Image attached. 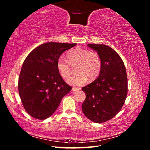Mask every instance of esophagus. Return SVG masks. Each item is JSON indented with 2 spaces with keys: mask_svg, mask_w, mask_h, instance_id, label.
I'll return each instance as SVG.
<instances>
[{
  "mask_svg": "<svg viewBox=\"0 0 150 150\" xmlns=\"http://www.w3.org/2000/svg\"><path fill=\"white\" fill-rule=\"evenodd\" d=\"M80 88H72V91H79V90H80Z\"/></svg>",
  "mask_w": 150,
  "mask_h": 150,
  "instance_id": "1",
  "label": "esophagus"
}]
</instances>
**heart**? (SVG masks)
<instances>
[{"label":"heart","instance_id":"b5f03b06","mask_svg":"<svg viewBox=\"0 0 150 150\" xmlns=\"http://www.w3.org/2000/svg\"><path fill=\"white\" fill-rule=\"evenodd\" d=\"M67 57L68 62L63 57H60L57 60V68L62 78L68 79L72 73L70 66H76L75 71L77 73L68 81L69 84L82 86L86 82L88 79L90 81L94 80L99 75L103 61L97 52L78 47L70 51Z\"/></svg>","mask_w":150,"mask_h":150}]
</instances>
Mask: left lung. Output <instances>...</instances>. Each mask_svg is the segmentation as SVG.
<instances>
[{
    "mask_svg": "<svg viewBox=\"0 0 150 150\" xmlns=\"http://www.w3.org/2000/svg\"><path fill=\"white\" fill-rule=\"evenodd\" d=\"M99 54L103 66L97 79L82 88L86 98L82 110L94 122H104L120 111L128 93L125 66L115 51L104 44H88Z\"/></svg>",
    "mask_w": 150,
    "mask_h": 150,
    "instance_id": "left-lung-1",
    "label": "left lung"
}]
</instances>
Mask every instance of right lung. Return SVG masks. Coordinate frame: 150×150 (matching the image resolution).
I'll return each instance as SVG.
<instances>
[{
	"mask_svg": "<svg viewBox=\"0 0 150 150\" xmlns=\"http://www.w3.org/2000/svg\"><path fill=\"white\" fill-rule=\"evenodd\" d=\"M77 44L47 42L37 47L24 61L18 88L25 110L31 117L44 120L54 113L62 98L71 90L58 71L57 60Z\"/></svg>",
	"mask_w": 150,
	"mask_h": 150,
	"instance_id": "add662e5",
	"label": "right lung"
}]
</instances>
